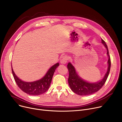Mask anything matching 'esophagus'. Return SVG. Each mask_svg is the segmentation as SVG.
<instances>
[{
	"instance_id": "obj_1",
	"label": "esophagus",
	"mask_w": 122,
	"mask_h": 122,
	"mask_svg": "<svg viewBox=\"0 0 122 122\" xmlns=\"http://www.w3.org/2000/svg\"><path fill=\"white\" fill-rule=\"evenodd\" d=\"M60 63L62 64H65L68 61V57L66 55L62 56L60 58Z\"/></svg>"
}]
</instances>
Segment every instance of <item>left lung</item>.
<instances>
[{"instance_id": "1", "label": "left lung", "mask_w": 122, "mask_h": 122, "mask_svg": "<svg viewBox=\"0 0 122 122\" xmlns=\"http://www.w3.org/2000/svg\"><path fill=\"white\" fill-rule=\"evenodd\" d=\"M101 42L107 49V54L109 57L108 61V67L107 72L106 73L104 78L101 81L95 83H89L82 80L76 74L75 68L70 63H69L67 68L69 71L68 82L70 88L75 93L80 95H87L94 93L98 92L103 86L106 82L111 68V59L107 46L105 41L101 38Z\"/></svg>"}]
</instances>
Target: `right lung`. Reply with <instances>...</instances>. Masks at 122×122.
Segmentation results:
<instances>
[{
  "instance_id": "add662e5",
  "label": "right lung",
  "mask_w": 122,
  "mask_h": 122,
  "mask_svg": "<svg viewBox=\"0 0 122 122\" xmlns=\"http://www.w3.org/2000/svg\"><path fill=\"white\" fill-rule=\"evenodd\" d=\"M59 64L57 63L51 67L41 79L33 82H25L19 79L12 68V72L17 86L22 91L28 94L38 95L46 92L49 87L54 73Z\"/></svg>"
}]
</instances>
